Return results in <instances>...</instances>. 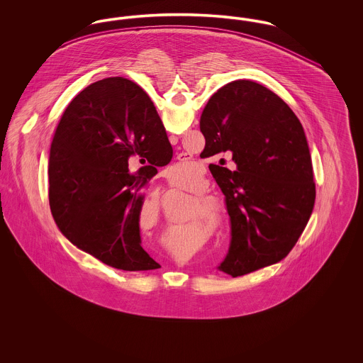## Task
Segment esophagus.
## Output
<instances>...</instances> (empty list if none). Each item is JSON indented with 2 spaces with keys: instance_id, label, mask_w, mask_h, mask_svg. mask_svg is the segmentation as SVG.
Instances as JSON below:
<instances>
[{
  "instance_id": "esophagus-1",
  "label": "esophagus",
  "mask_w": 363,
  "mask_h": 363,
  "mask_svg": "<svg viewBox=\"0 0 363 363\" xmlns=\"http://www.w3.org/2000/svg\"><path fill=\"white\" fill-rule=\"evenodd\" d=\"M170 141H172V143H173V144H175V143H177V141H178V138H177V136H170Z\"/></svg>"
}]
</instances>
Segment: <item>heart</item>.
<instances>
[{
	"mask_svg": "<svg viewBox=\"0 0 363 363\" xmlns=\"http://www.w3.org/2000/svg\"><path fill=\"white\" fill-rule=\"evenodd\" d=\"M170 173L175 175H182L186 179L190 181H197L200 175V167L193 163H186V162H179L175 163L170 167ZM181 189L188 191L193 196H203L207 193V186L204 182H197L193 185H186V186H179ZM200 203L203 206V213L207 218L208 222L212 225L215 231H222L225 227L228 225V212L225 208V203L211 197V196H203L200 199Z\"/></svg>",
	"mask_w": 363,
	"mask_h": 363,
	"instance_id": "b5f03b06",
	"label": "heart"
}]
</instances>
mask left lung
I'll return each instance as SVG.
<instances>
[{"mask_svg":"<svg viewBox=\"0 0 363 363\" xmlns=\"http://www.w3.org/2000/svg\"><path fill=\"white\" fill-rule=\"evenodd\" d=\"M204 157L237 164L213 174L225 196L231 245L220 269L242 277L284 259L315 201L311 151L302 123L267 86L237 80L215 92L200 118Z\"/></svg>","mask_w":363,"mask_h":363,"instance_id":"8db88e82","label":"left lung"}]
</instances>
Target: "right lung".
<instances>
[{
  "label": "right lung",
  "mask_w": 363,
  "mask_h": 363,
  "mask_svg": "<svg viewBox=\"0 0 363 363\" xmlns=\"http://www.w3.org/2000/svg\"><path fill=\"white\" fill-rule=\"evenodd\" d=\"M150 167L128 173V157ZM173 148L143 88L108 77L83 89L55 129L49 155V203L60 231L76 247L122 271L160 265L141 247L143 191Z\"/></svg>",
  "instance_id": "obj_1"
}]
</instances>
